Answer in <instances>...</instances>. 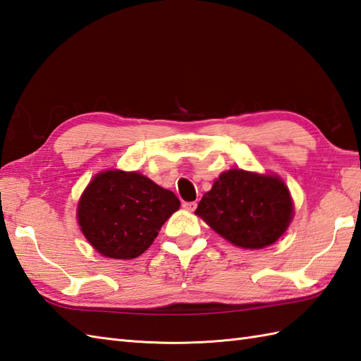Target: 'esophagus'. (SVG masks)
<instances>
[{"label": "esophagus", "mask_w": 361, "mask_h": 361, "mask_svg": "<svg viewBox=\"0 0 361 361\" xmlns=\"http://www.w3.org/2000/svg\"><path fill=\"white\" fill-rule=\"evenodd\" d=\"M182 207L185 208V210H188V212H195V210H196V207H197V204H196V202H183V204H182Z\"/></svg>", "instance_id": "34e87169"}]
</instances>
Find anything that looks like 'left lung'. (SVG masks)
I'll return each mask as SVG.
<instances>
[{"label": "left lung", "mask_w": 361, "mask_h": 361, "mask_svg": "<svg viewBox=\"0 0 361 361\" xmlns=\"http://www.w3.org/2000/svg\"><path fill=\"white\" fill-rule=\"evenodd\" d=\"M196 214L228 243L255 250L278 241L293 218V204L278 176L235 168L214 180Z\"/></svg>", "instance_id": "left-lung-1"}]
</instances>
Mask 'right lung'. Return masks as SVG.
<instances>
[{
	"instance_id": "obj_1",
	"label": "right lung",
	"mask_w": 361,
	"mask_h": 361,
	"mask_svg": "<svg viewBox=\"0 0 361 361\" xmlns=\"http://www.w3.org/2000/svg\"><path fill=\"white\" fill-rule=\"evenodd\" d=\"M180 207L170 190L140 173H99L83 191L77 219L85 238L106 258H137Z\"/></svg>"
}]
</instances>
